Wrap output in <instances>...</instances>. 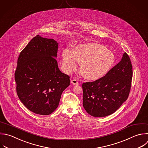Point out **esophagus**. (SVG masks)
Masks as SVG:
<instances>
[{
  "mask_svg": "<svg viewBox=\"0 0 148 148\" xmlns=\"http://www.w3.org/2000/svg\"><path fill=\"white\" fill-rule=\"evenodd\" d=\"M71 83L74 85H77L78 84V82L76 79H73L71 80Z\"/></svg>",
  "mask_w": 148,
  "mask_h": 148,
  "instance_id": "obj_1",
  "label": "esophagus"
}]
</instances>
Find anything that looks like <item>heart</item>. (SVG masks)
I'll list each match as a JSON object with an SVG mask.
<instances>
[{
	"mask_svg": "<svg viewBox=\"0 0 148 148\" xmlns=\"http://www.w3.org/2000/svg\"><path fill=\"white\" fill-rule=\"evenodd\" d=\"M81 62L80 70L87 79H99L112 68L114 62V54L104 46L86 43L77 46L72 51L65 49L62 52V65L65 71L71 72Z\"/></svg>",
	"mask_w": 148,
	"mask_h": 148,
	"instance_id": "1",
	"label": "heart"
}]
</instances>
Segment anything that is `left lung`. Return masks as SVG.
Instances as JSON below:
<instances>
[{"mask_svg": "<svg viewBox=\"0 0 148 148\" xmlns=\"http://www.w3.org/2000/svg\"><path fill=\"white\" fill-rule=\"evenodd\" d=\"M132 77V64L124 53L121 61L105 76L83 83V105L86 112L97 117L113 113L128 98Z\"/></svg>", "mask_w": 148, "mask_h": 148, "instance_id": "left-lung-1", "label": "left lung"}]
</instances>
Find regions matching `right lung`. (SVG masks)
<instances>
[{
  "instance_id": "right-lung-1",
  "label": "right lung",
  "mask_w": 148,
  "mask_h": 148,
  "mask_svg": "<svg viewBox=\"0 0 148 148\" xmlns=\"http://www.w3.org/2000/svg\"><path fill=\"white\" fill-rule=\"evenodd\" d=\"M58 43L52 39L34 37L20 53L15 72L18 97L31 112L48 115L58 107L61 94L70 84L55 58Z\"/></svg>"
}]
</instances>
